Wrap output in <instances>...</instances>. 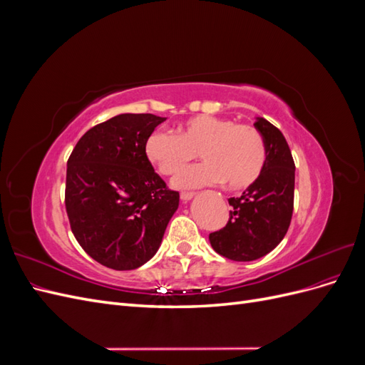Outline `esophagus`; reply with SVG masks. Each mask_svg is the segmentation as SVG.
<instances>
[{"instance_id": "34e87169", "label": "esophagus", "mask_w": 365, "mask_h": 365, "mask_svg": "<svg viewBox=\"0 0 365 365\" xmlns=\"http://www.w3.org/2000/svg\"><path fill=\"white\" fill-rule=\"evenodd\" d=\"M180 197H181V201H189L193 197V192H181Z\"/></svg>"}]
</instances>
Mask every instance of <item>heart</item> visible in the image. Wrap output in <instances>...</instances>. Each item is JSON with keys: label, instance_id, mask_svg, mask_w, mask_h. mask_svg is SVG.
I'll use <instances>...</instances> for the list:
<instances>
[{"label": "heart", "instance_id": "heart-1", "mask_svg": "<svg viewBox=\"0 0 365 365\" xmlns=\"http://www.w3.org/2000/svg\"><path fill=\"white\" fill-rule=\"evenodd\" d=\"M176 132L153 130L146 141V155L163 175L170 176L200 150L204 161L184 169L173 181L181 189L227 181L231 190H242L256 182L267 165V143L251 125L201 114L182 121Z\"/></svg>", "mask_w": 365, "mask_h": 365}]
</instances>
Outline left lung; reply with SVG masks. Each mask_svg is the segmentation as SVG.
<instances>
[{"label": "left lung", "mask_w": 365, "mask_h": 365, "mask_svg": "<svg viewBox=\"0 0 365 365\" xmlns=\"http://www.w3.org/2000/svg\"><path fill=\"white\" fill-rule=\"evenodd\" d=\"M254 126L267 143V165L244 193L230 197L227 225L208 236L217 254L236 262L267 256L284 237L294 212L295 164L288 143L268 120L257 117Z\"/></svg>", "instance_id": "8db88e82"}]
</instances>
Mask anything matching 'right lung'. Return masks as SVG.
I'll return each instance as SVG.
<instances>
[{
  "label": "right lung",
  "instance_id": "1",
  "mask_svg": "<svg viewBox=\"0 0 365 365\" xmlns=\"http://www.w3.org/2000/svg\"><path fill=\"white\" fill-rule=\"evenodd\" d=\"M165 118L120 114L86 130L67 163L65 208L88 256L115 271L135 269L158 251L180 193L153 170L149 135Z\"/></svg>",
  "mask_w": 365,
  "mask_h": 365
}]
</instances>
